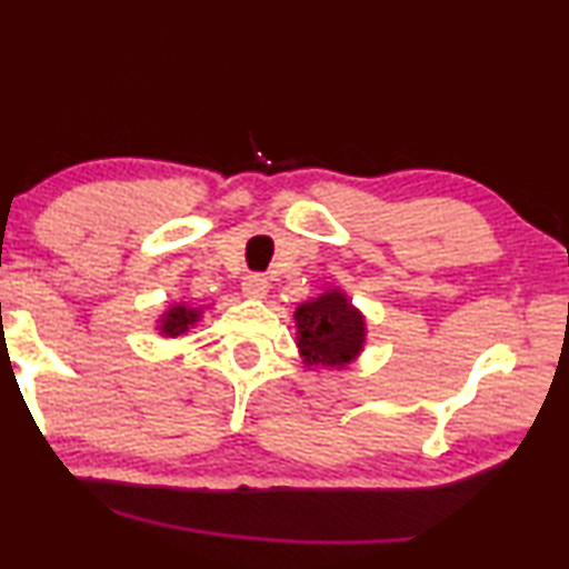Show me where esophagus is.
<instances>
[{"mask_svg":"<svg viewBox=\"0 0 569 569\" xmlns=\"http://www.w3.org/2000/svg\"><path fill=\"white\" fill-rule=\"evenodd\" d=\"M242 293L247 299H262L268 293V278L266 276H247L242 283Z\"/></svg>","mask_w":569,"mask_h":569,"instance_id":"1","label":"esophagus"}]
</instances>
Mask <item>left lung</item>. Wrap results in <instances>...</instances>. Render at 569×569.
Masks as SVG:
<instances>
[{
  "label": "left lung",
  "mask_w": 569,
  "mask_h": 569,
  "mask_svg": "<svg viewBox=\"0 0 569 569\" xmlns=\"http://www.w3.org/2000/svg\"><path fill=\"white\" fill-rule=\"evenodd\" d=\"M293 319L296 348L307 366L342 371L361 358L368 340L366 315L342 288H325L315 299L299 303Z\"/></svg>",
  "instance_id": "obj_1"
}]
</instances>
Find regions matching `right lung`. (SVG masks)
Instances as JSON below:
<instances>
[{
    "mask_svg": "<svg viewBox=\"0 0 569 569\" xmlns=\"http://www.w3.org/2000/svg\"><path fill=\"white\" fill-rule=\"evenodd\" d=\"M203 311L206 307H190L186 301H172L154 322L159 338H182V335L190 332L198 322H201Z\"/></svg>",
    "mask_w": 569,
    "mask_h": 569,
    "instance_id": "1",
    "label": "right lung"
}]
</instances>
